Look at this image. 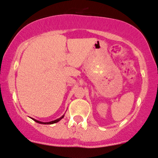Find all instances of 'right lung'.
I'll use <instances>...</instances> for the list:
<instances>
[{
  "label": "right lung",
  "instance_id": "add662e5",
  "mask_svg": "<svg viewBox=\"0 0 158 158\" xmlns=\"http://www.w3.org/2000/svg\"><path fill=\"white\" fill-rule=\"evenodd\" d=\"M63 117H64V114H63V115L62 116V117H60V118H57V119H56V120L52 121V122H40V121L36 120V119H34V118H31L33 119V120H34L35 122H37V123H39V124H44V125H51V124H54V123H56V122H60V121L61 120V119L63 118Z\"/></svg>",
  "mask_w": 158,
  "mask_h": 158
}]
</instances>
